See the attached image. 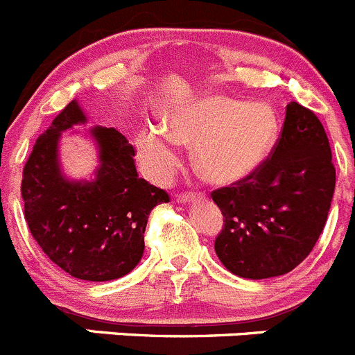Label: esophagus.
<instances>
[{
	"label": "esophagus",
	"instance_id": "34e87169",
	"mask_svg": "<svg viewBox=\"0 0 355 355\" xmlns=\"http://www.w3.org/2000/svg\"><path fill=\"white\" fill-rule=\"evenodd\" d=\"M202 199V193H181L178 195V200L180 202H191V200H199Z\"/></svg>",
	"mask_w": 355,
	"mask_h": 355
}]
</instances>
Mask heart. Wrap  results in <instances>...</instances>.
Listing matches in <instances>:
<instances>
[{
  "mask_svg": "<svg viewBox=\"0 0 355 355\" xmlns=\"http://www.w3.org/2000/svg\"><path fill=\"white\" fill-rule=\"evenodd\" d=\"M278 118L268 103L207 96L172 105L162 128L142 126L135 146L156 180H167L180 164L178 144L193 146L197 168L214 184L248 180L268 162L278 141Z\"/></svg>",
  "mask_w": 355,
  "mask_h": 355,
  "instance_id": "1",
  "label": "heart"
}]
</instances>
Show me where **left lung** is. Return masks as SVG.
Listing matches in <instances>:
<instances>
[{"instance_id": "left-lung-1", "label": "left lung", "mask_w": 355, "mask_h": 355, "mask_svg": "<svg viewBox=\"0 0 355 355\" xmlns=\"http://www.w3.org/2000/svg\"><path fill=\"white\" fill-rule=\"evenodd\" d=\"M336 171L320 119L291 102L271 156L248 180L211 193L223 214L218 259L250 279L282 276L313 250L327 222Z\"/></svg>"}]
</instances>
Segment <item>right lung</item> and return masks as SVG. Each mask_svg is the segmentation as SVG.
<instances>
[{
    "instance_id": "add662e5",
    "label": "right lung",
    "mask_w": 355,
    "mask_h": 355,
    "mask_svg": "<svg viewBox=\"0 0 355 355\" xmlns=\"http://www.w3.org/2000/svg\"><path fill=\"white\" fill-rule=\"evenodd\" d=\"M83 123L86 116L71 100L37 139L22 172L24 218L38 246L63 271L109 282L141 262L149 213L168 202V195L139 178L133 146L105 126L89 132L100 156L95 180H67L58 160L61 132Z\"/></svg>"
}]
</instances>
